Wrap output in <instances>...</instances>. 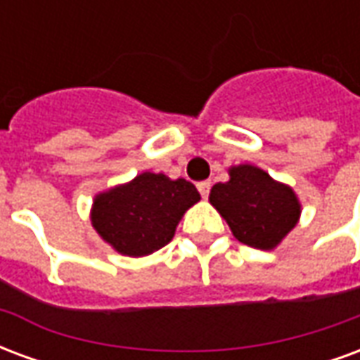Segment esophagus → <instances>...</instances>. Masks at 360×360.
<instances>
[{
  "instance_id": "obj_1",
  "label": "esophagus",
  "mask_w": 360,
  "mask_h": 360,
  "mask_svg": "<svg viewBox=\"0 0 360 360\" xmlns=\"http://www.w3.org/2000/svg\"><path fill=\"white\" fill-rule=\"evenodd\" d=\"M196 187H198V193L202 195V198H208V195H210V187H212L210 181H202V183H198Z\"/></svg>"
}]
</instances>
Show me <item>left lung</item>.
Returning a JSON list of instances; mask_svg holds the SVG:
<instances>
[{"label":"left lung","mask_w":360,"mask_h":360,"mask_svg":"<svg viewBox=\"0 0 360 360\" xmlns=\"http://www.w3.org/2000/svg\"><path fill=\"white\" fill-rule=\"evenodd\" d=\"M227 173L229 181L216 183L208 200L237 241L252 249L274 250L299 224V196L252 164L231 165Z\"/></svg>","instance_id":"1"}]
</instances>
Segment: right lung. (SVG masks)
Segmentation results:
<instances>
[{
  "mask_svg": "<svg viewBox=\"0 0 360 360\" xmlns=\"http://www.w3.org/2000/svg\"><path fill=\"white\" fill-rule=\"evenodd\" d=\"M200 200L187 179L142 172L94 196L90 221L103 243L123 257L141 258L172 241L185 212Z\"/></svg>",
  "mask_w": 360,
  "mask_h": 360,
  "instance_id": "1",
  "label": "right lung"
}]
</instances>
